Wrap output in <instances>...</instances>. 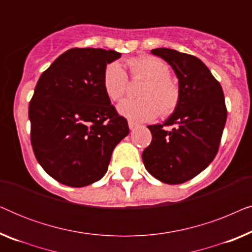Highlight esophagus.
<instances>
[{"mask_svg":"<svg viewBox=\"0 0 252 252\" xmlns=\"http://www.w3.org/2000/svg\"><path fill=\"white\" fill-rule=\"evenodd\" d=\"M139 126L137 125L136 123H133V122H128V127H129V129H134V128H136V127Z\"/></svg>","mask_w":252,"mask_h":252,"instance_id":"1","label":"esophagus"}]
</instances>
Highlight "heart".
<instances>
[{"instance_id": "b5f03b06", "label": "heart", "mask_w": 252, "mask_h": 252, "mask_svg": "<svg viewBox=\"0 0 252 252\" xmlns=\"http://www.w3.org/2000/svg\"><path fill=\"white\" fill-rule=\"evenodd\" d=\"M134 80L146 79L140 89V98H126L118 112L134 122H149L159 115L170 116L179 104L180 89L170 78L171 68L159 58L140 56L127 61ZM103 89L113 102L119 101L128 89V78L119 63H111L103 72Z\"/></svg>"}]
</instances>
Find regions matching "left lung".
Returning a JSON list of instances; mask_svg holds the SVG:
<instances>
[{
  "mask_svg": "<svg viewBox=\"0 0 252 252\" xmlns=\"http://www.w3.org/2000/svg\"><path fill=\"white\" fill-rule=\"evenodd\" d=\"M151 53L171 65L180 99L163 125H150L153 140L142 153L147 171L158 180L179 185L201 173L215 159L227 119L223 92L206 65L192 55L168 48ZM175 125L168 132L163 126Z\"/></svg>",
  "mask_w": 252,
  "mask_h": 252,
  "instance_id": "1",
  "label": "left lung"
}]
</instances>
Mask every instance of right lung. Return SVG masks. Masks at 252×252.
I'll return each mask as SVG.
<instances>
[{
	"instance_id": "1",
	"label": "right lung",
	"mask_w": 252,
	"mask_h": 252,
	"mask_svg": "<svg viewBox=\"0 0 252 252\" xmlns=\"http://www.w3.org/2000/svg\"><path fill=\"white\" fill-rule=\"evenodd\" d=\"M122 54L73 48L41 74L30 102L31 143L50 177L85 187L104 177L115 147L128 135L103 89L106 65Z\"/></svg>"
}]
</instances>
